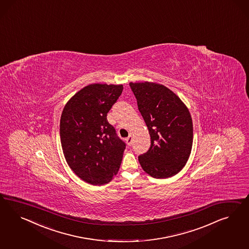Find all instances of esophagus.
<instances>
[{
	"mask_svg": "<svg viewBox=\"0 0 249 249\" xmlns=\"http://www.w3.org/2000/svg\"><path fill=\"white\" fill-rule=\"evenodd\" d=\"M132 141H133V138H132L131 135L128 136V138L126 139V142H127V144H128V146L132 145Z\"/></svg>",
	"mask_w": 249,
	"mask_h": 249,
	"instance_id": "34e87169",
	"label": "esophagus"
}]
</instances>
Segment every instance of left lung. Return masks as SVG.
Listing matches in <instances>:
<instances>
[{"label":"left lung","instance_id":"8db88e82","mask_svg":"<svg viewBox=\"0 0 249 249\" xmlns=\"http://www.w3.org/2000/svg\"><path fill=\"white\" fill-rule=\"evenodd\" d=\"M129 86L151 136V147L139 156L140 164L153 178L173 177L185 166L192 151L194 128L188 107L161 84Z\"/></svg>","mask_w":249,"mask_h":249}]
</instances>
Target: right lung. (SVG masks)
<instances>
[{"label": "right lung", "instance_id": "add662e5", "mask_svg": "<svg viewBox=\"0 0 249 249\" xmlns=\"http://www.w3.org/2000/svg\"><path fill=\"white\" fill-rule=\"evenodd\" d=\"M122 90V85L90 84L68 100L61 115V145L68 166L93 185L109 182L121 166L126 145L107 114Z\"/></svg>", "mask_w": 249, "mask_h": 249}]
</instances>
